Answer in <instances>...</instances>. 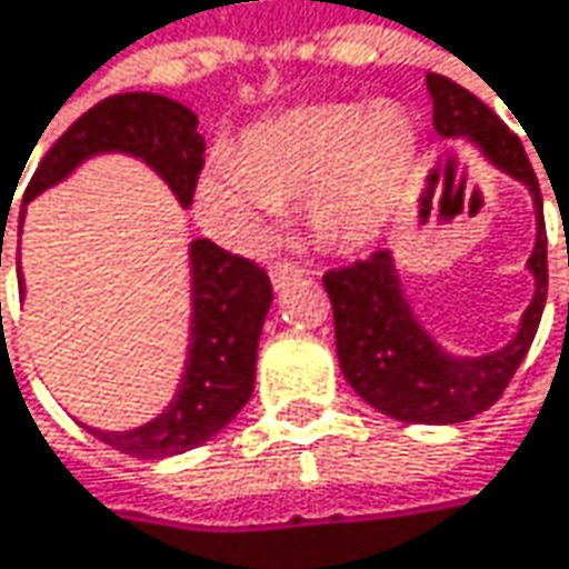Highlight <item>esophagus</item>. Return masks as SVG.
<instances>
[{
  "label": "esophagus",
  "instance_id": "obj_1",
  "mask_svg": "<svg viewBox=\"0 0 569 569\" xmlns=\"http://www.w3.org/2000/svg\"><path fill=\"white\" fill-rule=\"evenodd\" d=\"M302 277V270L296 267V263H289V260H277L273 267H270V280H273V289H283L292 280H299Z\"/></svg>",
  "mask_w": 569,
  "mask_h": 569
}]
</instances>
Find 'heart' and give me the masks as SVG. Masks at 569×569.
<instances>
[{
  "label": "heart",
  "mask_w": 569,
  "mask_h": 569,
  "mask_svg": "<svg viewBox=\"0 0 569 569\" xmlns=\"http://www.w3.org/2000/svg\"><path fill=\"white\" fill-rule=\"evenodd\" d=\"M420 136L393 103H309L257 123L198 181V214L240 247L267 240L280 208L302 204L336 253L375 247L413 181Z\"/></svg>",
  "instance_id": "b5f03b06"
}]
</instances>
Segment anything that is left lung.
<instances>
[{"label":"left lung","mask_w":569,"mask_h":569,"mask_svg":"<svg viewBox=\"0 0 569 569\" xmlns=\"http://www.w3.org/2000/svg\"><path fill=\"white\" fill-rule=\"evenodd\" d=\"M433 97V130L442 139H469L495 169L525 181L535 201L538 240L528 260L535 299L521 316L515 338L482 358H456L442 351L417 322L390 250L329 270L322 277L336 316V348L341 375L375 410L403 423H462L505 393L541 326L547 302V231L538 176L521 139L489 107L442 74H427Z\"/></svg>","instance_id":"8db88e82"}]
</instances>
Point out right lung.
I'll use <instances>...</instances> for the list:
<instances>
[{
	"instance_id": "1",
	"label": "right lung",
	"mask_w": 569,
	"mask_h": 569,
	"mask_svg": "<svg viewBox=\"0 0 569 569\" xmlns=\"http://www.w3.org/2000/svg\"><path fill=\"white\" fill-rule=\"evenodd\" d=\"M100 152H127L152 166L176 191L181 208L191 204L194 184L204 166V139L198 132V117L188 107L159 93H117L90 107L44 152V159L38 162L34 176L28 181L22 201L28 204L44 188L68 179L83 159ZM9 208L12 198L6 201V208H0L2 221L9 218ZM2 237H6V224H2ZM188 257H191V338H188L184 375L172 403L156 420L136 430L110 433V430L87 427L100 442L127 456L166 459V456H179L184 449H194L214 433H221L253 393L257 341L273 302L270 277L253 260L221 250L208 237L191 240Z\"/></svg>"
}]
</instances>
